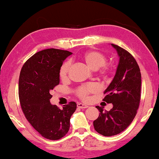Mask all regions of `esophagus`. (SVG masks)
Returning <instances> with one entry per match:
<instances>
[{"label":"esophagus","mask_w":159,"mask_h":159,"mask_svg":"<svg viewBox=\"0 0 159 159\" xmlns=\"http://www.w3.org/2000/svg\"><path fill=\"white\" fill-rule=\"evenodd\" d=\"M77 107H78V108H80V109H86V108H88V105H86V104H81V103H78Z\"/></svg>","instance_id":"1"}]
</instances>
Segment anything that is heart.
Returning a JSON list of instances; mask_svg holds the SVG:
<instances>
[{
    "label": "heart",
    "mask_w": 159,
    "mask_h": 159,
    "mask_svg": "<svg viewBox=\"0 0 159 159\" xmlns=\"http://www.w3.org/2000/svg\"><path fill=\"white\" fill-rule=\"evenodd\" d=\"M80 60L86 64L92 70H98L101 75L108 77L112 71V66L107 64V56L104 53L98 50H89L84 52L80 56ZM70 67L69 62H65L60 68L59 76L61 80H64L67 78L68 72ZM97 88L94 84H86L80 86L76 90L77 96L82 100H87L90 93L96 91Z\"/></svg>",
    "instance_id": "obj_1"
}]
</instances>
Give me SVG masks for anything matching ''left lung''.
I'll return each instance as SVG.
<instances>
[{
    "label": "left lung",
    "mask_w": 159,
    "mask_h": 159,
    "mask_svg": "<svg viewBox=\"0 0 159 159\" xmlns=\"http://www.w3.org/2000/svg\"><path fill=\"white\" fill-rule=\"evenodd\" d=\"M120 57L116 73L108 88L103 101L112 103L113 107L105 111L96 106L99 116L93 121L96 131L105 137L122 132L132 122L139 108L141 97V73L133 55L122 47L112 44Z\"/></svg>",
    "instance_id": "8db88e82"
}]
</instances>
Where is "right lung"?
I'll return each instance as SVG.
<instances>
[{
    "label": "right lung",
    "instance_id": "add662e5",
    "mask_svg": "<svg viewBox=\"0 0 159 159\" xmlns=\"http://www.w3.org/2000/svg\"><path fill=\"white\" fill-rule=\"evenodd\" d=\"M71 52L47 49L36 52L20 71L19 98L22 110L30 125L43 137L61 139L70 128V118L77 109L75 102L60 109L50 104L51 91L60 82L59 71Z\"/></svg>",
    "mask_w": 159,
    "mask_h": 159
}]
</instances>
